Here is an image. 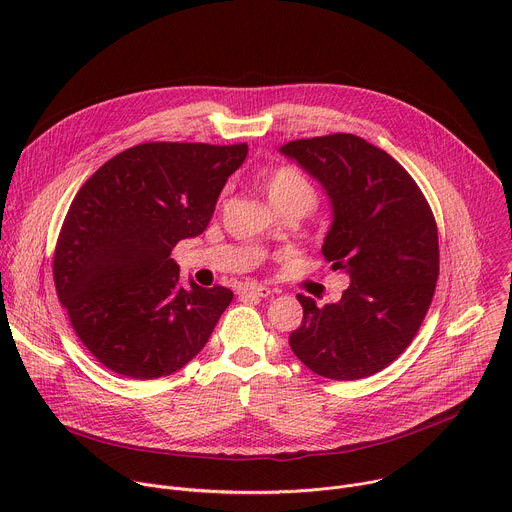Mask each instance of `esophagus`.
<instances>
[{
    "instance_id": "esophagus-1",
    "label": "esophagus",
    "mask_w": 512,
    "mask_h": 512,
    "mask_svg": "<svg viewBox=\"0 0 512 512\" xmlns=\"http://www.w3.org/2000/svg\"><path fill=\"white\" fill-rule=\"evenodd\" d=\"M239 294L243 298H269L271 296V289L259 283H247L243 287H239Z\"/></svg>"
}]
</instances>
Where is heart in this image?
I'll use <instances>...</instances> for the list:
<instances>
[{"instance_id": "1", "label": "heart", "mask_w": 512, "mask_h": 512, "mask_svg": "<svg viewBox=\"0 0 512 512\" xmlns=\"http://www.w3.org/2000/svg\"><path fill=\"white\" fill-rule=\"evenodd\" d=\"M267 192L271 202H281V200H302L310 208L316 204V190L308 182V178L294 170V168H277L267 182Z\"/></svg>"}]
</instances>
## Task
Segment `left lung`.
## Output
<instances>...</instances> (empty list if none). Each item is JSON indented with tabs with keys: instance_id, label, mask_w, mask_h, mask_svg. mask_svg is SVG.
I'll use <instances>...</instances> for the list:
<instances>
[{
	"instance_id": "obj_1",
	"label": "left lung",
	"mask_w": 512,
	"mask_h": 512,
	"mask_svg": "<svg viewBox=\"0 0 512 512\" xmlns=\"http://www.w3.org/2000/svg\"><path fill=\"white\" fill-rule=\"evenodd\" d=\"M324 188L332 225L322 255L350 285L304 318L289 346L310 371L354 381L383 371L411 344L431 304L440 247L431 208L387 152L352 133L296 139L279 148Z\"/></svg>"
}]
</instances>
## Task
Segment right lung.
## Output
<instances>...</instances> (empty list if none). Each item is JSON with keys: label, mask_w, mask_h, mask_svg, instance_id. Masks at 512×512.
<instances>
[{"label": "right lung", "mask_w": 512, "mask_h": 512, "mask_svg": "<svg viewBox=\"0 0 512 512\" xmlns=\"http://www.w3.org/2000/svg\"><path fill=\"white\" fill-rule=\"evenodd\" d=\"M247 152V143H141L77 192L56 243L54 285L77 336L109 371L160 379L208 342L233 291L192 279L184 287L170 255L208 227Z\"/></svg>", "instance_id": "obj_1"}]
</instances>
